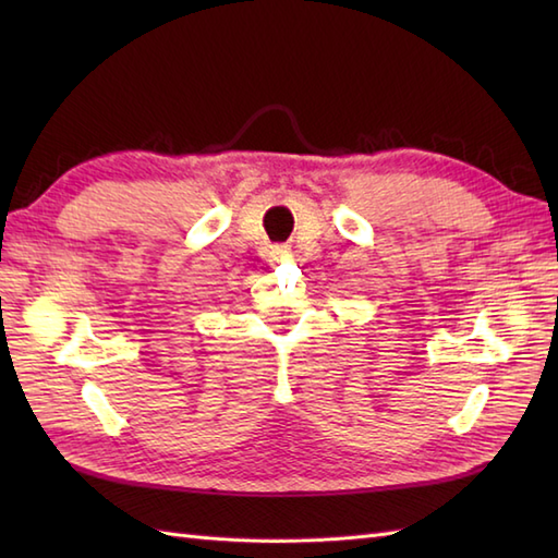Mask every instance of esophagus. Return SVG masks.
<instances>
[{
    "mask_svg": "<svg viewBox=\"0 0 558 558\" xmlns=\"http://www.w3.org/2000/svg\"><path fill=\"white\" fill-rule=\"evenodd\" d=\"M270 256H272V260H286L290 256V246H276L270 252Z\"/></svg>",
    "mask_w": 558,
    "mask_h": 558,
    "instance_id": "obj_1",
    "label": "esophagus"
}]
</instances>
